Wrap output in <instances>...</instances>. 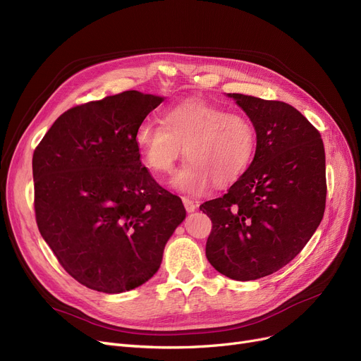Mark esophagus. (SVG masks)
Masks as SVG:
<instances>
[{"instance_id": "esophagus-1", "label": "esophagus", "mask_w": 361, "mask_h": 361, "mask_svg": "<svg viewBox=\"0 0 361 361\" xmlns=\"http://www.w3.org/2000/svg\"><path fill=\"white\" fill-rule=\"evenodd\" d=\"M183 203H184V208H185L187 212H193V211L197 208L196 202H193V200L189 199V197H183Z\"/></svg>"}]
</instances>
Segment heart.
Here are the masks:
<instances>
[{
	"mask_svg": "<svg viewBox=\"0 0 361 361\" xmlns=\"http://www.w3.org/2000/svg\"><path fill=\"white\" fill-rule=\"evenodd\" d=\"M145 164L154 174L174 171L185 147L187 162L172 178L184 193H202L215 183L233 184L242 177L257 149V131L245 115L200 99L168 107L162 123L143 121L134 135Z\"/></svg>",
	"mask_w": 361,
	"mask_h": 361,
	"instance_id": "obj_1",
	"label": "heart"
}]
</instances>
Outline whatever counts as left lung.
Returning <instances> with one entry per match:
<instances>
[{"label":"left lung","instance_id":"1","mask_svg":"<svg viewBox=\"0 0 361 361\" xmlns=\"http://www.w3.org/2000/svg\"><path fill=\"white\" fill-rule=\"evenodd\" d=\"M254 123L252 164L228 192L200 205L212 221L207 258L233 280L285 267L317 230L326 207L320 133L288 103L227 94Z\"/></svg>","mask_w":361,"mask_h":361}]
</instances>
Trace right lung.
<instances>
[{
  "mask_svg": "<svg viewBox=\"0 0 361 361\" xmlns=\"http://www.w3.org/2000/svg\"><path fill=\"white\" fill-rule=\"evenodd\" d=\"M164 102L123 91L60 115L32 158L42 239L81 285L121 293L159 270L164 247L185 218L140 161L135 130Z\"/></svg>",
  "mask_w": 361,
  "mask_h": 361,
  "instance_id": "obj_1",
  "label": "right lung"
}]
</instances>
